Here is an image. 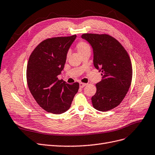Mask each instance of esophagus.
Returning <instances> with one entry per match:
<instances>
[{
  "instance_id": "34e87169",
  "label": "esophagus",
  "mask_w": 155,
  "mask_h": 155,
  "mask_svg": "<svg viewBox=\"0 0 155 155\" xmlns=\"http://www.w3.org/2000/svg\"><path fill=\"white\" fill-rule=\"evenodd\" d=\"M85 85H86V84H85V83H82V82H81L79 84V86H80V87L81 88H83V87H84Z\"/></svg>"
}]
</instances>
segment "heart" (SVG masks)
Here are the masks:
<instances>
[{
    "instance_id": "b5f03b06",
    "label": "heart",
    "mask_w": 155,
    "mask_h": 155,
    "mask_svg": "<svg viewBox=\"0 0 155 155\" xmlns=\"http://www.w3.org/2000/svg\"><path fill=\"white\" fill-rule=\"evenodd\" d=\"M77 48L78 53L81 54L85 51L90 50V47L87 43H85L84 41H80L77 45Z\"/></svg>"
}]
</instances>
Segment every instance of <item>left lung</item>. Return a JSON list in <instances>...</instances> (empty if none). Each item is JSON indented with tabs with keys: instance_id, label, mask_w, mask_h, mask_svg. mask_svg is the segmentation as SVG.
<instances>
[{
	"instance_id": "8db88e82",
	"label": "left lung",
	"mask_w": 155,
	"mask_h": 155,
	"mask_svg": "<svg viewBox=\"0 0 155 155\" xmlns=\"http://www.w3.org/2000/svg\"><path fill=\"white\" fill-rule=\"evenodd\" d=\"M81 38L92 47L94 66L101 72L102 79L91 98L93 106L99 111L110 110L121 104L130 87V57L121 44L107 34H84Z\"/></svg>"
}]
</instances>
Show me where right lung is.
<instances>
[{
  "mask_svg": "<svg viewBox=\"0 0 155 155\" xmlns=\"http://www.w3.org/2000/svg\"><path fill=\"white\" fill-rule=\"evenodd\" d=\"M76 38L73 35L45 39L28 59V89L38 104L48 112L61 114L67 111L78 91V82L68 84L57 78L64 69L68 51Z\"/></svg>",
  "mask_w": 155,
  "mask_h": 155,
  "instance_id": "add662e5",
  "label": "right lung"
}]
</instances>
